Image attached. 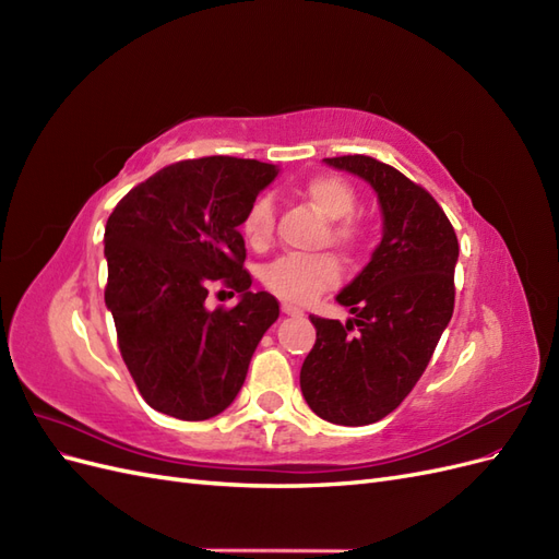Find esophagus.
Listing matches in <instances>:
<instances>
[{"instance_id": "esophagus-1", "label": "esophagus", "mask_w": 559, "mask_h": 559, "mask_svg": "<svg viewBox=\"0 0 559 559\" xmlns=\"http://www.w3.org/2000/svg\"><path fill=\"white\" fill-rule=\"evenodd\" d=\"M282 312H284V314H289V317H302V314H306V312H302L300 308L292 306V302H282Z\"/></svg>"}]
</instances>
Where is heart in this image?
<instances>
[{
  "label": "heart",
  "mask_w": 559,
  "mask_h": 559,
  "mask_svg": "<svg viewBox=\"0 0 559 559\" xmlns=\"http://www.w3.org/2000/svg\"><path fill=\"white\" fill-rule=\"evenodd\" d=\"M306 195L321 216L329 218L326 240L357 253L368 247L373 238L368 218L357 214V189L337 175H314L302 186ZM277 210L270 193H259L249 202L240 222L245 240L253 249H265L275 238ZM270 292L292 302H308L321 292L331 289L341 280V263L333 253H286V257L267 263L261 273Z\"/></svg>",
  "instance_id": "heart-1"
}]
</instances>
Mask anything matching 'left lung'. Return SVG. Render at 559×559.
<instances>
[{
	"label": "left lung",
	"instance_id": "8db88e82",
	"mask_svg": "<svg viewBox=\"0 0 559 559\" xmlns=\"http://www.w3.org/2000/svg\"><path fill=\"white\" fill-rule=\"evenodd\" d=\"M324 160L373 186L384 235L337 294L354 319L310 317L317 341L300 368V392L321 419L364 427L396 411L429 366L454 310L460 242L433 195L396 167L361 154Z\"/></svg>",
	"mask_w": 559,
	"mask_h": 559
}]
</instances>
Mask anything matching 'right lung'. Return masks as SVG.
<instances>
[{
	"label": "right lung",
	"mask_w": 559,
	"mask_h": 559,
	"mask_svg": "<svg viewBox=\"0 0 559 559\" xmlns=\"http://www.w3.org/2000/svg\"><path fill=\"white\" fill-rule=\"evenodd\" d=\"M275 165L205 156L163 167L114 207L105 228L118 349L151 408L186 421L226 411L280 302L251 294L240 222ZM214 285L243 298L206 308Z\"/></svg>",
	"instance_id": "add662e5"
}]
</instances>
